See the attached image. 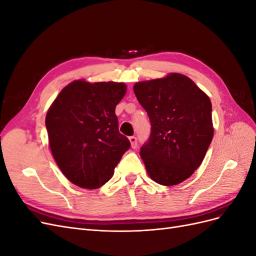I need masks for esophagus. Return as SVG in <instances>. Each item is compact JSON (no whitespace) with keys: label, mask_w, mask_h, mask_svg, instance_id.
Instances as JSON below:
<instances>
[{"label":"esophagus","mask_w":256,"mask_h":256,"mask_svg":"<svg viewBox=\"0 0 256 256\" xmlns=\"http://www.w3.org/2000/svg\"><path fill=\"white\" fill-rule=\"evenodd\" d=\"M129 141H130V143H131V147H132V148H136V146H138V140H136V136H130V138H129Z\"/></svg>","instance_id":"1"}]
</instances>
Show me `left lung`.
<instances>
[{"label": "left lung", "instance_id": "obj_1", "mask_svg": "<svg viewBox=\"0 0 256 256\" xmlns=\"http://www.w3.org/2000/svg\"><path fill=\"white\" fill-rule=\"evenodd\" d=\"M134 90L152 125L140 150L147 173L164 186L182 182L202 164L212 143L210 99L180 74L138 82Z\"/></svg>", "mask_w": 256, "mask_h": 256}]
</instances>
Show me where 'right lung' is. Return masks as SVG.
Segmentation results:
<instances>
[{
  "label": "right lung",
  "mask_w": 256,
  "mask_h": 256,
  "mask_svg": "<svg viewBox=\"0 0 256 256\" xmlns=\"http://www.w3.org/2000/svg\"><path fill=\"white\" fill-rule=\"evenodd\" d=\"M126 90L124 83L76 80L62 90L49 108L46 127L53 158L76 186L102 187L130 148L115 114Z\"/></svg>",
  "instance_id": "right-lung-1"
}]
</instances>
